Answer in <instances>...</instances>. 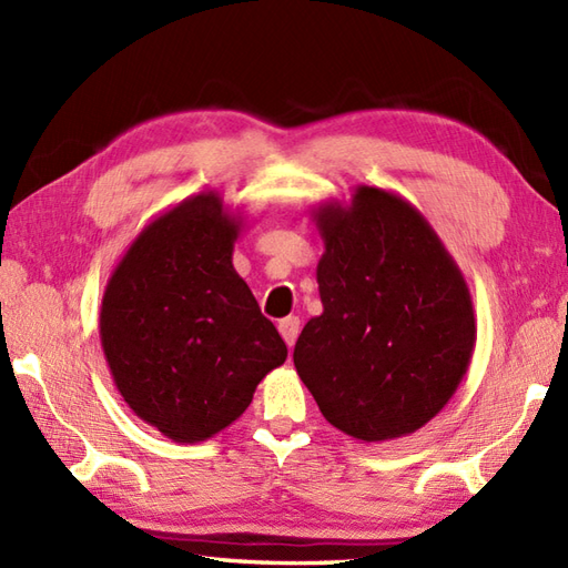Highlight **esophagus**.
<instances>
[{
    "label": "esophagus",
    "instance_id": "obj_1",
    "mask_svg": "<svg viewBox=\"0 0 568 568\" xmlns=\"http://www.w3.org/2000/svg\"><path fill=\"white\" fill-rule=\"evenodd\" d=\"M277 332H281V336L285 339L287 346H295L297 342V334H300V320L297 317H285L277 322Z\"/></svg>",
    "mask_w": 568,
    "mask_h": 568
}]
</instances>
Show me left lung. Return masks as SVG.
Wrapping results in <instances>:
<instances>
[{
  "label": "left lung",
  "instance_id": "1",
  "mask_svg": "<svg viewBox=\"0 0 568 568\" xmlns=\"http://www.w3.org/2000/svg\"><path fill=\"white\" fill-rule=\"evenodd\" d=\"M312 222L324 241V310L297 336V376L324 419L348 437L413 434L452 400L474 356L464 273L395 192L358 185L352 204L324 202Z\"/></svg>",
  "mask_w": 568,
  "mask_h": 568
}]
</instances>
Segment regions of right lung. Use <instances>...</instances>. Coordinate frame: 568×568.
<instances>
[{
	"instance_id": "right-lung-1",
	"label": "right lung",
	"mask_w": 568,
	"mask_h": 568,
	"mask_svg": "<svg viewBox=\"0 0 568 568\" xmlns=\"http://www.w3.org/2000/svg\"><path fill=\"white\" fill-rule=\"evenodd\" d=\"M241 226L216 192L192 195L143 226L104 287L100 339L116 390L180 444L232 425L287 358L234 271Z\"/></svg>"
}]
</instances>
